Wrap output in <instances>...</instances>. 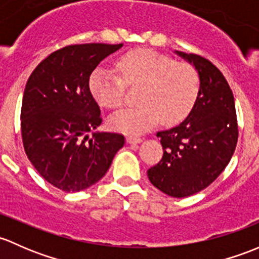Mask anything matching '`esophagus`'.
<instances>
[{
  "instance_id": "1",
  "label": "esophagus",
  "mask_w": 259,
  "mask_h": 259,
  "mask_svg": "<svg viewBox=\"0 0 259 259\" xmlns=\"http://www.w3.org/2000/svg\"><path fill=\"white\" fill-rule=\"evenodd\" d=\"M127 142L128 143H141L142 142V138L137 137V136H128V137H127Z\"/></svg>"
}]
</instances>
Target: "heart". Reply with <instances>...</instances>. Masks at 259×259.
I'll list each match as a JSON object with an SVG mask.
<instances>
[{"instance_id": "obj_1", "label": "heart", "mask_w": 259, "mask_h": 259, "mask_svg": "<svg viewBox=\"0 0 259 259\" xmlns=\"http://www.w3.org/2000/svg\"><path fill=\"white\" fill-rule=\"evenodd\" d=\"M118 72L98 67L90 77V91L101 106L116 108L123 102L126 84L141 86L138 107L113 114L110 124L127 135H140L159 121L175 124L185 119L196 105L201 90L199 73L188 62H177L149 49H137L121 56Z\"/></svg>"}]
</instances>
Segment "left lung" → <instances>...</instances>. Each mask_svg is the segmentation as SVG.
<instances>
[{
	"instance_id": "left-lung-1",
	"label": "left lung",
	"mask_w": 259,
	"mask_h": 259,
	"mask_svg": "<svg viewBox=\"0 0 259 259\" xmlns=\"http://www.w3.org/2000/svg\"><path fill=\"white\" fill-rule=\"evenodd\" d=\"M196 67L198 98L177 127L157 132L162 159L147 170L152 185L176 198L208 187L231 161L238 140L234 97L222 72L207 58L176 51Z\"/></svg>"
}]
</instances>
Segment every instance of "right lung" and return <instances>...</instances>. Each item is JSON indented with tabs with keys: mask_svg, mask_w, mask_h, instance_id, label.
Masks as SVG:
<instances>
[{
	"mask_svg": "<svg viewBox=\"0 0 259 259\" xmlns=\"http://www.w3.org/2000/svg\"><path fill=\"white\" fill-rule=\"evenodd\" d=\"M123 46L71 45L55 51L31 73L22 98L21 132L26 154L56 188L79 192L106 175L123 147L119 133L89 132L102 123L90 91L98 63Z\"/></svg>",
	"mask_w": 259,
	"mask_h": 259,
	"instance_id": "right-lung-1",
	"label": "right lung"
}]
</instances>
